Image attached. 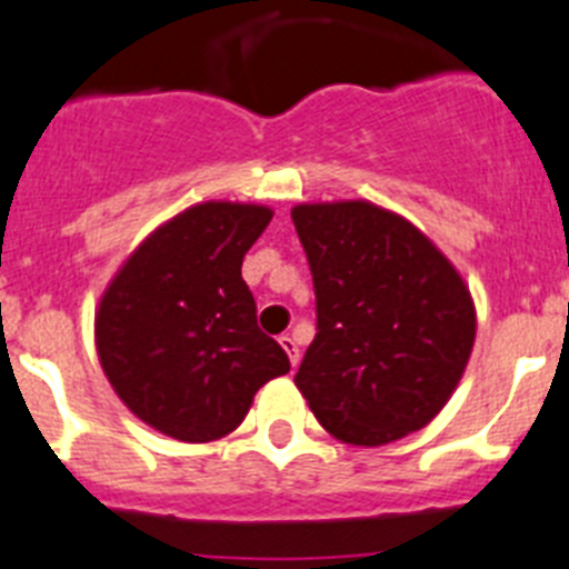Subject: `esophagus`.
I'll return each mask as SVG.
<instances>
[{
	"instance_id": "obj_1",
	"label": "esophagus",
	"mask_w": 569,
	"mask_h": 569,
	"mask_svg": "<svg viewBox=\"0 0 569 569\" xmlns=\"http://www.w3.org/2000/svg\"><path fill=\"white\" fill-rule=\"evenodd\" d=\"M277 341H280V347H283V350H286V356H289V361H292V367H298V361H300L298 341H295L292 336H280V338H277Z\"/></svg>"
}]
</instances>
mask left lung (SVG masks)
Returning a JSON list of instances; mask_svg holds the SVG:
<instances>
[{
    "label": "left lung",
    "mask_w": 569,
    "mask_h": 569,
    "mask_svg": "<svg viewBox=\"0 0 569 569\" xmlns=\"http://www.w3.org/2000/svg\"><path fill=\"white\" fill-rule=\"evenodd\" d=\"M318 336L295 385L329 433L388 446L446 408L475 347L469 286L417 226L379 204L292 208Z\"/></svg>",
    "instance_id": "1"
}]
</instances>
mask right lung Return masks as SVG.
<instances>
[{
	"mask_svg": "<svg viewBox=\"0 0 569 569\" xmlns=\"http://www.w3.org/2000/svg\"><path fill=\"white\" fill-rule=\"evenodd\" d=\"M269 222L266 204H193L156 228L100 298V367L156 431L213 442L246 419L266 381L289 373L242 280V257Z\"/></svg>",
	"mask_w": 569,
	"mask_h": 569,
	"instance_id": "add662e5",
	"label": "right lung"
}]
</instances>
